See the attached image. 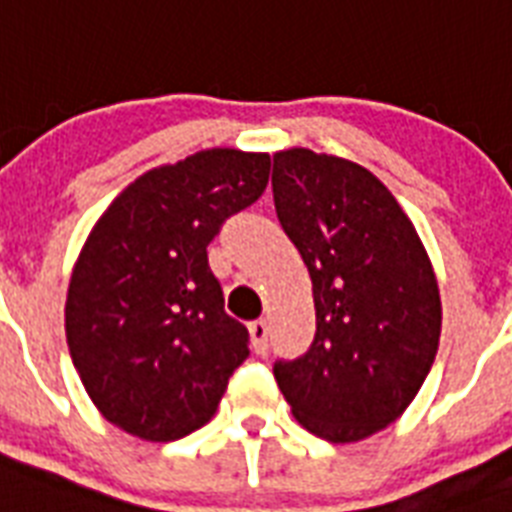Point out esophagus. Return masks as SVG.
<instances>
[{"mask_svg": "<svg viewBox=\"0 0 512 512\" xmlns=\"http://www.w3.org/2000/svg\"><path fill=\"white\" fill-rule=\"evenodd\" d=\"M249 337H252V348H255V353H265V348H268V324H265L263 319L252 321V324H249Z\"/></svg>", "mask_w": 512, "mask_h": 512, "instance_id": "esophagus-1", "label": "esophagus"}]
</instances>
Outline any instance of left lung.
<instances>
[{"label": "left lung", "mask_w": 512, "mask_h": 512, "mask_svg": "<svg viewBox=\"0 0 512 512\" xmlns=\"http://www.w3.org/2000/svg\"><path fill=\"white\" fill-rule=\"evenodd\" d=\"M276 215L313 281L316 337L273 377L295 420L356 444L420 393L441 337L425 244L396 196L356 162L311 148L273 154Z\"/></svg>", "instance_id": "obj_1"}]
</instances>
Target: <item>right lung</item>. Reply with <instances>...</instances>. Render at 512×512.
<instances>
[{
    "label": "right lung",
    "instance_id": "add662e5",
    "mask_svg": "<svg viewBox=\"0 0 512 512\" xmlns=\"http://www.w3.org/2000/svg\"><path fill=\"white\" fill-rule=\"evenodd\" d=\"M271 156L207 148L124 188L92 225L66 295V340L98 412L143 441H177L217 412L249 356L207 244L260 199Z\"/></svg>",
    "mask_w": 512,
    "mask_h": 512
}]
</instances>
